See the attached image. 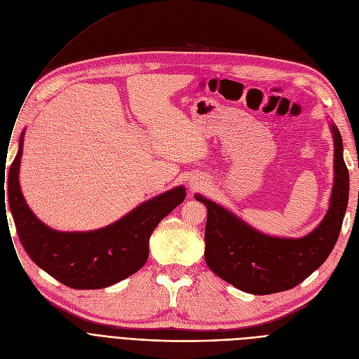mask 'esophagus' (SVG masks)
I'll use <instances>...</instances> for the list:
<instances>
[{"label": "esophagus", "instance_id": "esophagus-1", "mask_svg": "<svg viewBox=\"0 0 359 359\" xmlns=\"http://www.w3.org/2000/svg\"><path fill=\"white\" fill-rule=\"evenodd\" d=\"M201 185H203V182L201 181H198V180H193V182L191 184H189V187H191V188H194V189H198V188H201Z\"/></svg>", "mask_w": 359, "mask_h": 359}]
</instances>
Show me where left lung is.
I'll use <instances>...</instances> for the list:
<instances>
[{
  "label": "left lung",
  "mask_w": 359,
  "mask_h": 359,
  "mask_svg": "<svg viewBox=\"0 0 359 359\" xmlns=\"http://www.w3.org/2000/svg\"><path fill=\"white\" fill-rule=\"evenodd\" d=\"M333 187L322 222L302 238L265 235L210 198L194 194L207 207L204 258L216 276L233 287L265 296L299 285L330 255L339 238L349 198V172L344 143L333 121Z\"/></svg>",
  "instance_id": "left-lung-1"
}]
</instances>
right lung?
Segmentation results:
<instances>
[{
    "label": "right lung",
    "mask_w": 359,
    "mask_h": 359,
    "mask_svg": "<svg viewBox=\"0 0 359 359\" xmlns=\"http://www.w3.org/2000/svg\"><path fill=\"white\" fill-rule=\"evenodd\" d=\"M25 130L10 168V205L21 245L30 259L59 283L75 290L117 284L139 271L149 257V239L159 222L185 200L180 185L146 200L120 220L97 230L60 231L32 212L21 194L18 171Z\"/></svg>",
    "instance_id": "obj_1"
}]
</instances>
